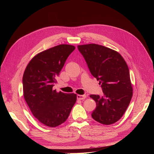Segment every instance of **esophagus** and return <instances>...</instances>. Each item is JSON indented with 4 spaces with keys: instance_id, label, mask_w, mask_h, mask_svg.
I'll use <instances>...</instances> for the list:
<instances>
[{
    "instance_id": "34e87169",
    "label": "esophagus",
    "mask_w": 154,
    "mask_h": 154,
    "mask_svg": "<svg viewBox=\"0 0 154 154\" xmlns=\"http://www.w3.org/2000/svg\"><path fill=\"white\" fill-rule=\"evenodd\" d=\"M86 97H87L86 95H80V94H78L77 95V99L78 100H85Z\"/></svg>"
}]
</instances>
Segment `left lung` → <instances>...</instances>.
<instances>
[{
	"instance_id": "left-lung-1",
	"label": "left lung",
	"mask_w": 154,
	"mask_h": 154,
	"mask_svg": "<svg viewBox=\"0 0 154 154\" xmlns=\"http://www.w3.org/2000/svg\"><path fill=\"white\" fill-rule=\"evenodd\" d=\"M92 75L100 81L103 94H91L96 103L92 118L103 125L117 122L131 101L133 88L127 63L119 53L95 44L78 45Z\"/></svg>"
}]
</instances>
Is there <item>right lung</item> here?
<instances>
[{"instance_id": "right-lung-1", "label": "right lung", "mask_w": 154, "mask_h": 154, "mask_svg": "<svg viewBox=\"0 0 154 154\" xmlns=\"http://www.w3.org/2000/svg\"><path fill=\"white\" fill-rule=\"evenodd\" d=\"M75 47L61 44L32 58L23 75V93L32 114L40 123L56 127L68 118L76 94L57 92L53 87L67 58Z\"/></svg>"}]
</instances>
